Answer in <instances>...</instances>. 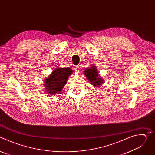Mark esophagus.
<instances>
[{
  "label": "esophagus",
  "instance_id": "1",
  "mask_svg": "<svg viewBox=\"0 0 155 155\" xmlns=\"http://www.w3.org/2000/svg\"><path fill=\"white\" fill-rule=\"evenodd\" d=\"M75 68V70H76V71L77 72H80V66H79V65H78V66H76V67Z\"/></svg>",
  "mask_w": 155,
  "mask_h": 155
}]
</instances>
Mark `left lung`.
I'll return each instance as SVG.
<instances>
[{
    "label": "left lung",
    "instance_id": "left-lung-1",
    "mask_svg": "<svg viewBox=\"0 0 155 155\" xmlns=\"http://www.w3.org/2000/svg\"><path fill=\"white\" fill-rule=\"evenodd\" d=\"M84 74L88 80L90 81L95 87H97L103 83V80L100 78L98 75V71L95 66H92L91 68L85 69Z\"/></svg>",
    "mask_w": 155,
    "mask_h": 155
}]
</instances>
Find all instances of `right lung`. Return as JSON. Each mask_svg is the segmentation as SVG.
<instances>
[{
	"instance_id": "obj_1",
	"label": "right lung",
	"mask_w": 155,
	"mask_h": 155,
	"mask_svg": "<svg viewBox=\"0 0 155 155\" xmlns=\"http://www.w3.org/2000/svg\"><path fill=\"white\" fill-rule=\"evenodd\" d=\"M72 72V71L70 68L57 67L44 81V85L47 93L52 95L61 93L64 86L67 83L68 78Z\"/></svg>"
}]
</instances>
